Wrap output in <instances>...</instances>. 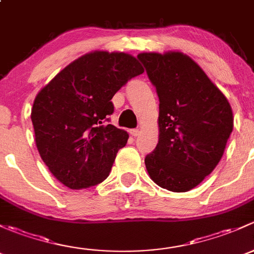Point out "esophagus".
I'll return each mask as SVG.
<instances>
[{
  "mask_svg": "<svg viewBox=\"0 0 254 254\" xmlns=\"http://www.w3.org/2000/svg\"><path fill=\"white\" fill-rule=\"evenodd\" d=\"M130 135L132 137H137L138 134H139V129H137V128H134V129H130Z\"/></svg>",
  "mask_w": 254,
  "mask_h": 254,
  "instance_id": "34e87169",
  "label": "esophagus"
}]
</instances>
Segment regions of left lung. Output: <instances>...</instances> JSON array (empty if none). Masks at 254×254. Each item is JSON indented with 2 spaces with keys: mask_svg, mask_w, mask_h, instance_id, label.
<instances>
[{
  "mask_svg": "<svg viewBox=\"0 0 254 254\" xmlns=\"http://www.w3.org/2000/svg\"><path fill=\"white\" fill-rule=\"evenodd\" d=\"M159 96V142L145 156L150 179L172 192H187L211 174L234 128L225 95L182 52L138 55Z\"/></svg>",
  "mask_w": 254,
  "mask_h": 254,
  "instance_id": "obj_1",
  "label": "left lung"
}]
</instances>
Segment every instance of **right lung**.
<instances>
[{
	"label": "right lung",
	"instance_id": "right-lung-1",
	"mask_svg": "<svg viewBox=\"0 0 254 254\" xmlns=\"http://www.w3.org/2000/svg\"><path fill=\"white\" fill-rule=\"evenodd\" d=\"M144 72L125 52L94 51L64 67L34 100L35 143L50 172L70 190L101 184L128 133L109 124L111 99Z\"/></svg>",
	"mask_w": 254,
	"mask_h": 254
}]
</instances>
